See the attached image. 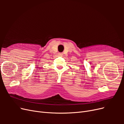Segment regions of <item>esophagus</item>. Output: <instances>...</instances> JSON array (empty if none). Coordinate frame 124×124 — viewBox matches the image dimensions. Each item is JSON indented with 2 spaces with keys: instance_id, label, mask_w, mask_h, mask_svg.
I'll use <instances>...</instances> for the list:
<instances>
[{
  "instance_id": "1",
  "label": "esophagus",
  "mask_w": 124,
  "mask_h": 124,
  "mask_svg": "<svg viewBox=\"0 0 124 124\" xmlns=\"http://www.w3.org/2000/svg\"><path fill=\"white\" fill-rule=\"evenodd\" d=\"M58 56H62L63 54H62V53H58Z\"/></svg>"
}]
</instances>
